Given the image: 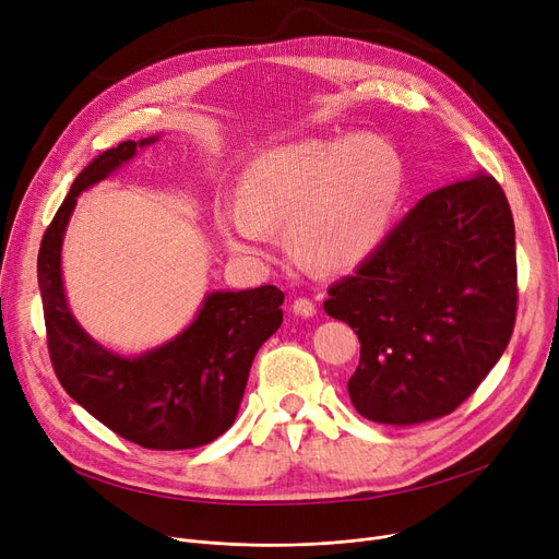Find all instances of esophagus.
Returning <instances> with one entry per match:
<instances>
[{
    "mask_svg": "<svg viewBox=\"0 0 559 559\" xmlns=\"http://www.w3.org/2000/svg\"><path fill=\"white\" fill-rule=\"evenodd\" d=\"M292 312L299 317H314L317 314V306L310 299H297L292 304Z\"/></svg>",
    "mask_w": 559,
    "mask_h": 559,
    "instance_id": "obj_1",
    "label": "esophagus"
}]
</instances>
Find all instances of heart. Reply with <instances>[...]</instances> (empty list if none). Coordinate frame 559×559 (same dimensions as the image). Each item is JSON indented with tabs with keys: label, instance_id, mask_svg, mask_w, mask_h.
<instances>
[{
	"label": "heart",
	"instance_id": "1",
	"mask_svg": "<svg viewBox=\"0 0 559 559\" xmlns=\"http://www.w3.org/2000/svg\"><path fill=\"white\" fill-rule=\"evenodd\" d=\"M238 192L240 199L215 211L230 253L270 258L276 228L289 222L301 260L344 272L358 267L388 235L403 192V163L380 135L304 138L251 158Z\"/></svg>",
	"mask_w": 559,
	"mask_h": 559
}]
</instances>
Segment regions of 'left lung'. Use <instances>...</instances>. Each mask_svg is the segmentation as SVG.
Returning a JSON list of instances; mask_svg holds the SVG:
<instances>
[{"instance_id":"8db88e82","label":"left lung","mask_w":559,"mask_h":559,"mask_svg":"<svg viewBox=\"0 0 559 559\" xmlns=\"http://www.w3.org/2000/svg\"><path fill=\"white\" fill-rule=\"evenodd\" d=\"M326 314L360 340L348 396L376 424L432 421L476 392L516 317L514 219L485 171L426 194L356 274L331 285Z\"/></svg>"}]
</instances>
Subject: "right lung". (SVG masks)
Returning <instances> with one entry per match:
<instances>
[{"label": "right lung", "instance_id": "1", "mask_svg": "<svg viewBox=\"0 0 559 559\" xmlns=\"http://www.w3.org/2000/svg\"><path fill=\"white\" fill-rule=\"evenodd\" d=\"M158 140L160 133L120 142L81 169L45 230L38 287L51 365L66 392L129 442L181 451L211 444L233 426L258 348L283 324L285 295L274 285L205 292L179 335L135 356L104 346L79 324L63 281V240L76 199Z\"/></svg>", "mask_w": 559, "mask_h": 559}]
</instances>
